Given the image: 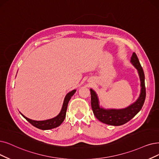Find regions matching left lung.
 I'll return each mask as SVG.
<instances>
[{
  "label": "left lung",
  "mask_w": 159,
  "mask_h": 159,
  "mask_svg": "<svg viewBox=\"0 0 159 159\" xmlns=\"http://www.w3.org/2000/svg\"><path fill=\"white\" fill-rule=\"evenodd\" d=\"M130 62L137 70L140 80V94L138 99L128 107L123 109H106L100 106L99 99L97 93L92 89H90L91 95V107L94 116L100 122L112 126H120L127 123L141 110L145 99V75L143 68L139 63L138 57L133 53Z\"/></svg>",
  "instance_id": "obj_1"
}]
</instances>
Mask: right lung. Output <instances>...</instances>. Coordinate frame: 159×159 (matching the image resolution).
Returning <instances> with one entry per match:
<instances>
[{
  "mask_svg": "<svg viewBox=\"0 0 159 159\" xmlns=\"http://www.w3.org/2000/svg\"><path fill=\"white\" fill-rule=\"evenodd\" d=\"M75 91H76V89H74L72 91L69 92L66 94L64 99V102H63L62 106L60 113L57 116L53 118L47 119V120H35L29 119L25 117V116H23L21 113H20L21 114L22 116L27 120V121H29L31 125H33L34 126H35V127L38 129H41V130H49V129L56 128L57 127V126H60L61 123L64 121L66 117V113L68 102L74 94Z\"/></svg>",
  "mask_w": 159,
  "mask_h": 159,
  "instance_id": "obj_1",
  "label": "right lung"
}]
</instances>
